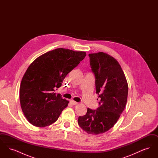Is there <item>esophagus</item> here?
<instances>
[{
	"mask_svg": "<svg viewBox=\"0 0 158 158\" xmlns=\"http://www.w3.org/2000/svg\"><path fill=\"white\" fill-rule=\"evenodd\" d=\"M70 104H71L72 105H75L77 104V102H75V101H73V100L70 101Z\"/></svg>",
	"mask_w": 158,
	"mask_h": 158,
	"instance_id": "1",
	"label": "esophagus"
}]
</instances>
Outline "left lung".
<instances>
[{"label":"left lung","instance_id":"left-lung-1","mask_svg":"<svg viewBox=\"0 0 158 158\" xmlns=\"http://www.w3.org/2000/svg\"><path fill=\"white\" fill-rule=\"evenodd\" d=\"M89 56L99 106L95 110L88 108L77 122L85 131L97 135L109 130L119 119L127 103L128 88L117 60L103 52L89 54Z\"/></svg>","mask_w":158,"mask_h":158}]
</instances>
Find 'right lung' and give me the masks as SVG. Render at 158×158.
<instances>
[{
  "label": "right lung",
  "mask_w": 158,
  "mask_h": 158,
  "mask_svg": "<svg viewBox=\"0 0 158 158\" xmlns=\"http://www.w3.org/2000/svg\"><path fill=\"white\" fill-rule=\"evenodd\" d=\"M86 55L85 52L59 48L31 64L21 81L19 99L23 114L31 124L44 127L57 120L69 101L56 94L55 89Z\"/></svg>",
  "instance_id": "add662e5"
}]
</instances>
